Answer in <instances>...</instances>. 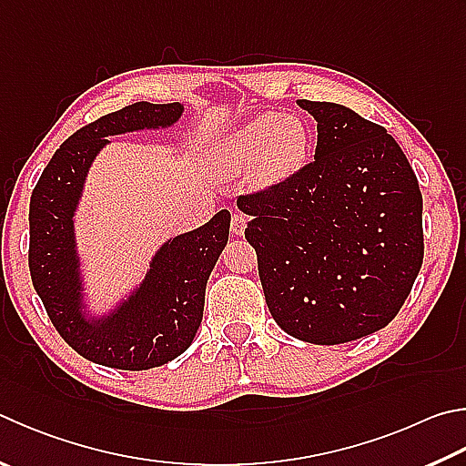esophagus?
<instances>
[{
    "mask_svg": "<svg viewBox=\"0 0 466 466\" xmlns=\"http://www.w3.org/2000/svg\"><path fill=\"white\" fill-rule=\"evenodd\" d=\"M247 224H248L247 216H242V214H234V216H232V222H230V230H232V234H234V236H242V234H244V230H247Z\"/></svg>",
    "mask_w": 466,
    "mask_h": 466,
    "instance_id": "obj_1",
    "label": "esophagus"
}]
</instances>
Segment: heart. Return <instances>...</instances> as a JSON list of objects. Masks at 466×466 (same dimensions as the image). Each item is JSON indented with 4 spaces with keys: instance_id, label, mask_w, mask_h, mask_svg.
<instances>
[{
    "instance_id": "1",
    "label": "heart",
    "mask_w": 466,
    "mask_h": 466,
    "mask_svg": "<svg viewBox=\"0 0 466 466\" xmlns=\"http://www.w3.org/2000/svg\"><path fill=\"white\" fill-rule=\"evenodd\" d=\"M311 148L314 132L301 116L265 112L219 142L218 163L232 173L255 168L257 185L273 189L308 167Z\"/></svg>"
}]
</instances>
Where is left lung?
<instances>
[{
  "label": "left lung",
  "instance_id": "left-lung-1",
  "mask_svg": "<svg viewBox=\"0 0 466 466\" xmlns=\"http://www.w3.org/2000/svg\"><path fill=\"white\" fill-rule=\"evenodd\" d=\"M298 106L318 122L314 163L236 206L277 324L311 344L359 340L397 316L421 268L420 185L383 126L332 101Z\"/></svg>",
  "mask_w": 466,
  "mask_h": 466
}]
</instances>
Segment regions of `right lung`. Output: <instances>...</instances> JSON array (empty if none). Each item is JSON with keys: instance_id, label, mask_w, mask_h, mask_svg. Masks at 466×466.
Masks as SVG:
<instances>
[{"instance_id": "add662e5", "label": "right lung", "mask_w": 466, "mask_h": 466, "mask_svg": "<svg viewBox=\"0 0 466 466\" xmlns=\"http://www.w3.org/2000/svg\"><path fill=\"white\" fill-rule=\"evenodd\" d=\"M185 106L138 101L75 132L55 152L30 198V275L65 342L104 367L147 370L189 349L204 318L206 285L230 234V211L160 244L140 281L114 306L91 309L75 216L93 160L109 137L168 130Z\"/></svg>"}]
</instances>
